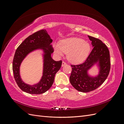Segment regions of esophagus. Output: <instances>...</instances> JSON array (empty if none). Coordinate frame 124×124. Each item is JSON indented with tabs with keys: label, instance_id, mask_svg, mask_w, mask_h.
Listing matches in <instances>:
<instances>
[{
	"label": "esophagus",
	"instance_id": "34e87169",
	"mask_svg": "<svg viewBox=\"0 0 124 124\" xmlns=\"http://www.w3.org/2000/svg\"><path fill=\"white\" fill-rule=\"evenodd\" d=\"M65 65H66V63L65 62H62V67H63V66H65Z\"/></svg>",
	"mask_w": 124,
	"mask_h": 124
}]
</instances>
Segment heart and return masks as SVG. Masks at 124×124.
I'll return each mask as SVG.
<instances>
[{"instance_id":"heart-1","label":"heart","mask_w":124,"mask_h":124,"mask_svg":"<svg viewBox=\"0 0 124 124\" xmlns=\"http://www.w3.org/2000/svg\"><path fill=\"white\" fill-rule=\"evenodd\" d=\"M54 52L62 56L67 53V59L72 63L83 62L88 56L91 47L89 44L83 39L78 38H70L62 40L60 44L56 43L54 46Z\"/></svg>"}]
</instances>
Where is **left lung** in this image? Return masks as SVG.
I'll return each mask as SVG.
<instances>
[{
	"instance_id": "8db88e82",
	"label": "left lung",
	"mask_w": 124,
	"mask_h": 124,
	"mask_svg": "<svg viewBox=\"0 0 124 124\" xmlns=\"http://www.w3.org/2000/svg\"><path fill=\"white\" fill-rule=\"evenodd\" d=\"M93 47L91 53L82 64L72 67L69 80L77 91L87 93L93 91L102 84L107 78L110 70V52L106 44L100 40L88 36ZM96 66L99 70L97 75L89 73Z\"/></svg>"
}]
</instances>
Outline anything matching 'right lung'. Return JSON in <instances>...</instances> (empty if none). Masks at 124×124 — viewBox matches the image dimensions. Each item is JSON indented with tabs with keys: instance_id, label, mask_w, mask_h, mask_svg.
Returning a JSON list of instances; mask_svg holds the SVG:
<instances>
[{
	"instance_id": "add662e5",
	"label": "right lung",
	"mask_w": 124,
	"mask_h": 124,
	"mask_svg": "<svg viewBox=\"0 0 124 124\" xmlns=\"http://www.w3.org/2000/svg\"><path fill=\"white\" fill-rule=\"evenodd\" d=\"M52 42L47 31L42 29L29 36L17 48L13 61L12 70L15 80L23 92L31 94H41L48 91L53 84L55 74L62 66V61H55L52 58L51 54L54 52ZM37 50L42 51L43 76L38 83L31 85L21 79L20 67L29 54Z\"/></svg>"
}]
</instances>
